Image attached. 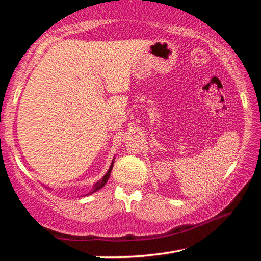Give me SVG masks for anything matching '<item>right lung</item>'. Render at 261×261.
<instances>
[{
	"mask_svg": "<svg viewBox=\"0 0 261 261\" xmlns=\"http://www.w3.org/2000/svg\"><path fill=\"white\" fill-rule=\"evenodd\" d=\"M114 160H115V158L113 159V161H112V165H110V167H109V169H108V171L107 173L105 174V176L102 178H101L99 182H96L94 185H93V188H92V190L88 193H86L85 196H88V194H92V193H94V192H96L98 191V190H100V189H102L103 187H105V184L107 183V180H108V178H109V176H110V173H112V169H113V165H114Z\"/></svg>",
	"mask_w": 261,
	"mask_h": 261,
	"instance_id": "add662e5",
	"label": "right lung"
}]
</instances>
